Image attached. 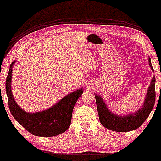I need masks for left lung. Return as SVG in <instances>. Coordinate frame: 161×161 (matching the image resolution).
<instances>
[{
	"label": "left lung",
	"instance_id": "obj_1",
	"mask_svg": "<svg viewBox=\"0 0 161 161\" xmlns=\"http://www.w3.org/2000/svg\"><path fill=\"white\" fill-rule=\"evenodd\" d=\"M148 64L151 69L153 67L151 63V58L148 57ZM97 104V112H98L99 119L102 125L105 128L115 132H125L135 130L142 125L151 114L154 108L155 102V77L151 79V84L147 88L145 100L141 108L132 114L126 116L116 115L110 111L108 108L106 104L100 95H95Z\"/></svg>",
	"mask_w": 161,
	"mask_h": 161
}]
</instances>
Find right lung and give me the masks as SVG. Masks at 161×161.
<instances>
[{
  "label": "right lung",
  "instance_id": "obj_1",
  "mask_svg": "<svg viewBox=\"0 0 161 161\" xmlns=\"http://www.w3.org/2000/svg\"><path fill=\"white\" fill-rule=\"evenodd\" d=\"M14 64L15 61L11 64L6 79V93L8 97L9 108L14 119L34 136L53 137L66 132L71 123L73 108L77 100L82 95V88L65 96L56 104L43 111H24L15 101L11 92V79Z\"/></svg>",
  "mask_w": 161,
  "mask_h": 161
}]
</instances>
